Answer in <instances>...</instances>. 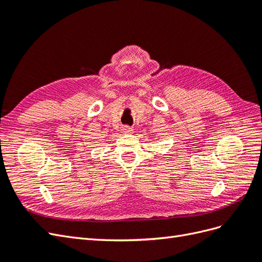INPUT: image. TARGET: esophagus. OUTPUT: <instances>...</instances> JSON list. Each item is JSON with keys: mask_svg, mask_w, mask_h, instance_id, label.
<instances>
[{"mask_svg": "<svg viewBox=\"0 0 262 262\" xmlns=\"http://www.w3.org/2000/svg\"><path fill=\"white\" fill-rule=\"evenodd\" d=\"M122 132L125 133V134H131L133 132V129L131 128V126H129V125H124L123 128H122Z\"/></svg>", "mask_w": 262, "mask_h": 262, "instance_id": "obj_1", "label": "esophagus"}]
</instances>
